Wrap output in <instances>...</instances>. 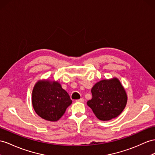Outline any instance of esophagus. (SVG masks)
Returning a JSON list of instances; mask_svg holds the SVG:
<instances>
[{
    "label": "esophagus",
    "instance_id": "esophagus-1",
    "mask_svg": "<svg viewBox=\"0 0 155 155\" xmlns=\"http://www.w3.org/2000/svg\"><path fill=\"white\" fill-rule=\"evenodd\" d=\"M84 99L83 98H81V99H79V100H77V101H78V102H81V103H83L84 102Z\"/></svg>",
    "mask_w": 155,
    "mask_h": 155
}]
</instances>
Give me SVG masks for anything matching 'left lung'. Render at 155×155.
Instances as JSON below:
<instances>
[{
  "instance_id": "1",
  "label": "left lung",
  "mask_w": 155,
  "mask_h": 155,
  "mask_svg": "<svg viewBox=\"0 0 155 155\" xmlns=\"http://www.w3.org/2000/svg\"><path fill=\"white\" fill-rule=\"evenodd\" d=\"M92 100L87 105L101 120H109L117 117L125 108L127 95L117 78L97 82L91 90Z\"/></svg>"
}]
</instances>
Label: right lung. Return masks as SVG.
I'll return each mask as SVG.
<instances>
[{
    "label": "right lung",
    "mask_w": 155,
    "mask_h": 155,
    "mask_svg": "<svg viewBox=\"0 0 155 155\" xmlns=\"http://www.w3.org/2000/svg\"><path fill=\"white\" fill-rule=\"evenodd\" d=\"M72 104L65 90L58 82L38 81L32 93V104L35 111L45 120H58L67 108Z\"/></svg>",
    "instance_id": "right-lung-1"
}]
</instances>
